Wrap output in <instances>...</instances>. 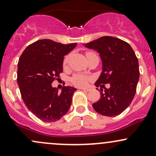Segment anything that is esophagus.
Listing matches in <instances>:
<instances>
[{
  "instance_id": "1",
  "label": "esophagus",
  "mask_w": 156,
  "mask_h": 156,
  "mask_svg": "<svg viewBox=\"0 0 156 156\" xmlns=\"http://www.w3.org/2000/svg\"><path fill=\"white\" fill-rule=\"evenodd\" d=\"M80 89L83 90V91H90V88H80Z\"/></svg>"
}]
</instances>
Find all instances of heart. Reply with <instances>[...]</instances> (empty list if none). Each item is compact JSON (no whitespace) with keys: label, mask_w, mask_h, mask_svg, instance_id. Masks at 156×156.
I'll use <instances>...</instances> for the list:
<instances>
[{"label":"heart","mask_w":156,"mask_h":156,"mask_svg":"<svg viewBox=\"0 0 156 156\" xmlns=\"http://www.w3.org/2000/svg\"><path fill=\"white\" fill-rule=\"evenodd\" d=\"M95 54L94 53H93V52H87L86 53V56H90V55H94ZM70 57H71V55L68 54L66 56H65L64 60H63V65L64 66H67L68 64V62H69V60H70ZM88 80H89V78L88 77V76H85V75H83V74H80V73H76V74L73 75V76L71 78V83H73V85H76V86H84L87 84V83H88Z\"/></svg>","instance_id":"obj_1"}]
</instances>
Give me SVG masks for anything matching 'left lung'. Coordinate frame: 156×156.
I'll use <instances>...</instances> for the list:
<instances>
[{
    "label": "left lung",
    "mask_w": 156,
    "mask_h": 156,
    "mask_svg": "<svg viewBox=\"0 0 156 156\" xmlns=\"http://www.w3.org/2000/svg\"><path fill=\"white\" fill-rule=\"evenodd\" d=\"M84 45L98 51L103 62V71L95 85L110 84L92 106L102 115L117 116L135 97L140 75L138 58L128 43L112 36H103Z\"/></svg>",
    "instance_id": "8db88e82"
}]
</instances>
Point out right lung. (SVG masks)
<instances>
[{
	"mask_svg": "<svg viewBox=\"0 0 156 156\" xmlns=\"http://www.w3.org/2000/svg\"><path fill=\"white\" fill-rule=\"evenodd\" d=\"M76 44L38 40L27 47L19 58L17 82L21 98L28 109L43 121H56L69 110L76 88L64 86L58 93L51 84L62 72L64 56Z\"/></svg>",
	"mask_w": 156,
	"mask_h": 156,
	"instance_id": "obj_1",
	"label": "right lung"
}]
</instances>
